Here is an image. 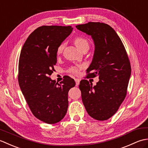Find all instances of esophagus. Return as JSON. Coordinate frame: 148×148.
<instances>
[{"label":"esophagus","mask_w":148,"mask_h":148,"mask_svg":"<svg viewBox=\"0 0 148 148\" xmlns=\"http://www.w3.org/2000/svg\"><path fill=\"white\" fill-rule=\"evenodd\" d=\"M75 82H76V86H78L79 84L80 80L79 79H75Z\"/></svg>","instance_id":"esophagus-1"}]
</instances>
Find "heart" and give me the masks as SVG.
Returning <instances> with one entry per match:
<instances>
[{"mask_svg": "<svg viewBox=\"0 0 148 148\" xmlns=\"http://www.w3.org/2000/svg\"><path fill=\"white\" fill-rule=\"evenodd\" d=\"M74 44H75V45H76V46L80 50L82 49L84 46H88V41L85 39L83 38V37H76V38L74 39ZM64 48V44H62V45H60L58 46V48L57 49L58 54H60V53L62 52ZM82 69H83V65L74 66V67H72L70 69H69V72H70L72 74H79L80 70Z\"/></svg>", "mask_w": 148, "mask_h": 148, "instance_id": "1", "label": "heart"}]
</instances>
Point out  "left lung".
<instances>
[{
  "instance_id": "1",
  "label": "left lung",
  "mask_w": 148,
  "mask_h": 148,
  "mask_svg": "<svg viewBox=\"0 0 148 148\" xmlns=\"http://www.w3.org/2000/svg\"><path fill=\"white\" fill-rule=\"evenodd\" d=\"M76 27L92 37L95 51L86 71L89 77L99 78L95 86L88 80L81 81L82 101L91 117L107 120L117 112L126 97L131 75L129 58L121 40L109 25L88 22Z\"/></svg>"
}]
</instances>
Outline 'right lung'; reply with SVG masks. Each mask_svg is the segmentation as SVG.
Here are the masks:
<instances>
[{
    "label": "right lung",
    "mask_w": 148,
    "mask_h": 148,
    "mask_svg": "<svg viewBox=\"0 0 148 148\" xmlns=\"http://www.w3.org/2000/svg\"><path fill=\"white\" fill-rule=\"evenodd\" d=\"M72 29L71 26L39 27L30 34L21 51L19 85L32 114L46 123L55 124L64 118L68 92L76 85L67 76L60 84L49 77L55 71L58 46Z\"/></svg>",
    "instance_id": "add662e5"
}]
</instances>
